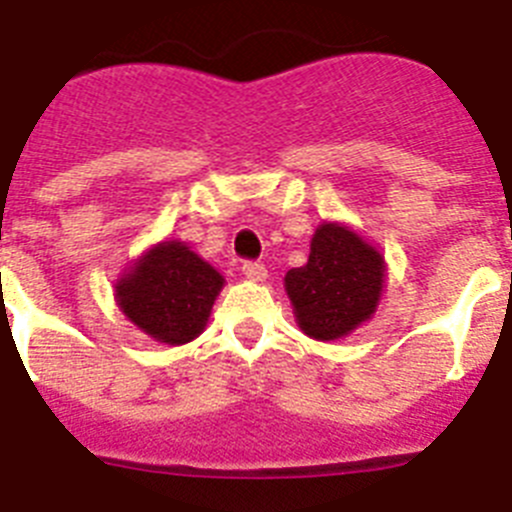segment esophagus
Segmentation results:
<instances>
[{
	"instance_id": "34e87169",
	"label": "esophagus",
	"mask_w": 512,
	"mask_h": 512,
	"mask_svg": "<svg viewBox=\"0 0 512 512\" xmlns=\"http://www.w3.org/2000/svg\"><path fill=\"white\" fill-rule=\"evenodd\" d=\"M243 274H246V279H251V282H266V277H269L266 266L259 264V261H246V264H243Z\"/></svg>"
}]
</instances>
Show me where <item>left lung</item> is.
Here are the masks:
<instances>
[{
    "label": "left lung",
    "instance_id": "left-lung-1",
    "mask_svg": "<svg viewBox=\"0 0 512 512\" xmlns=\"http://www.w3.org/2000/svg\"><path fill=\"white\" fill-rule=\"evenodd\" d=\"M384 256L341 223L318 225L305 266L284 277L297 325L315 341H336L372 318L384 287Z\"/></svg>",
    "mask_w": 512,
    "mask_h": 512
}]
</instances>
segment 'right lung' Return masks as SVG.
<instances>
[{"instance_id":"right-lung-1","label":"right lung","mask_w":512,"mask_h":512,"mask_svg":"<svg viewBox=\"0 0 512 512\" xmlns=\"http://www.w3.org/2000/svg\"><path fill=\"white\" fill-rule=\"evenodd\" d=\"M225 279L187 243L164 241L148 248L115 284L125 318L169 346L194 341L205 330Z\"/></svg>"}]
</instances>
